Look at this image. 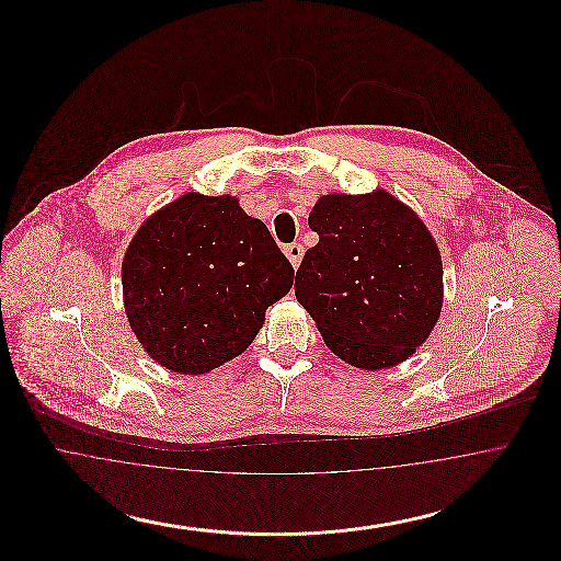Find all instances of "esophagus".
<instances>
[{
	"instance_id": "34e87169",
	"label": "esophagus",
	"mask_w": 561,
	"mask_h": 561,
	"mask_svg": "<svg viewBox=\"0 0 561 561\" xmlns=\"http://www.w3.org/2000/svg\"><path fill=\"white\" fill-rule=\"evenodd\" d=\"M284 252H286V256H288V261L293 263V267L296 268L300 265V261H302V254H305V248L300 245V243H290V245H286L284 248Z\"/></svg>"
}]
</instances>
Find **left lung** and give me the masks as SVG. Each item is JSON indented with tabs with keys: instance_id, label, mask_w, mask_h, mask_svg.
I'll return each instance as SVG.
<instances>
[{
	"instance_id": "1",
	"label": "left lung",
	"mask_w": 561,
	"mask_h": 561,
	"mask_svg": "<svg viewBox=\"0 0 561 561\" xmlns=\"http://www.w3.org/2000/svg\"><path fill=\"white\" fill-rule=\"evenodd\" d=\"M320 236L294 294L328 348L355 368L398 366L427 341L444 302V268L425 222L391 193H330L309 214Z\"/></svg>"
}]
</instances>
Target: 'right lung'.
<instances>
[{
  "label": "right lung",
  "mask_w": 561,
  "mask_h": 561,
  "mask_svg": "<svg viewBox=\"0 0 561 561\" xmlns=\"http://www.w3.org/2000/svg\"><path fill=\"white\" fill-rule=\"evenodd\" d=\"M293 282L265 222L231 195L174 199L142 222L122 265L136 339L163 368L195 376L250 347Z\"/></svg>",
  "instance_id": "add662e5"
}]
</instances>
